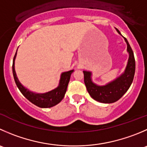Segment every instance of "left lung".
Listing matches in <instances>:
<instances>
[{
  "instance_id": "left-lung-1",
  "label": "left lung",
  "mask_w": 147,
  "mask_h": 147,
  "mask_svg": "<svg viewBox=\"0 0 147 147\" xmlns=\"http://www.w3.org/2000/svg\"><path fill=\"white\" fill-rule=\"evenodd\" d=\"M116 29L117 32L122 36L120 31L117 28ZM123 39L127 45L129 59L124 72L121 75L105 85H98L92 82V72L90 71H83L84 82L88 93L91 98L100 102L113 103L119 100L127 92L133 82L136 68L134 55L127 39L125 37H123Z\"/></svg>"
}]
</instances>
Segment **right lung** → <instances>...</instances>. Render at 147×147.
Here are the masks:
<instances>
[{
	"label": "right lung",
	"instance_id": "add662e5",
	"mask_svg": "<svg viewBox=\"0 0 147 147\" xmlns=\"http://www.w3.org/2000/svg\"><path fill=\"white\" fill-rule=\"evenodd\" d=\"M16 55L17 51L14 56L13 61V75L14 80H15L17 87L21 91V93L24 95V96L27 98L30 102L39 108H51V107L55 106V105H57L59 102H60L65 97L71 75L74 72V69L67 71V72H64L61 74L59 85L56 88L49 91V92H44V93H37V92H34L29 90L28 88L24 87L18 80L15 70V59L16 57Z\"/></svg>",
	"mask_w": 147,
	"mask_h": 147
}]
</instances>
